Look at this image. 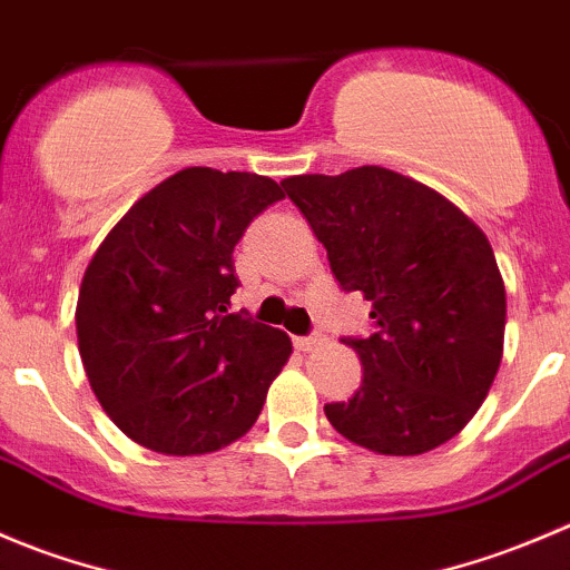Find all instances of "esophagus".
I'll list each match as a JSON object with an SVG mask.
<instances>
[{
  "label": "esophagus",
  "mask_w": 570,
  "mask_h": 570,
  "mask_svg": "<svg viewBox=\"0 0 570 570\" xmlns=\"http://www.w3.org/2000/svg\"><path fill=\"white\" fill-rule=\"evenodd\" d=\"M293 346L298 348V352H315V348H321L324 346V337L321 335H313V337H296V341H293Z\"/></svg>",
  "instance_id": "34e87169"
}]
</instances>
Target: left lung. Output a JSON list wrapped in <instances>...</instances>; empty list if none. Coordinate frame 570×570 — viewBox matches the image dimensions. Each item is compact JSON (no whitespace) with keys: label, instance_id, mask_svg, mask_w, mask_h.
<instances>
[{"label":"left lung","instance_id":"left-lung-1","mask_svg":"<svg viewBox=\"0 0 570 570\" xmlns=\"http://www.w3.org/2000/svg\"><path fill=\"white\" fill-rule=\"evenodd\" d=\"M343 291L371 302L376 332L343 341L363 385L326 404L346 441L415 458L452 441L504 354L507 293L482 229L458 205L382 166L283 179Z\"/></svg>","mask_w":570,"mask_h":570}]
</instances>
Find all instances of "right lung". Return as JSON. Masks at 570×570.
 <instances>
[{"label":"right lung","mask_w":570,"mask_h":570,"mask_svg":"<svg viewBox=\"0 0 570 570\" xmlns=\"http://www.w3.org/2000/svg\"><path fill=\"white\" fill-rule=\"evenodd\" d=\"M274 179L194 166L140 196L94 252L77 343L112 424L168 458L218 452L255 426L291 357L283 330L227 313L233 249Z\"/></svg>","instance_id":"obj_1"}]
</instances>
